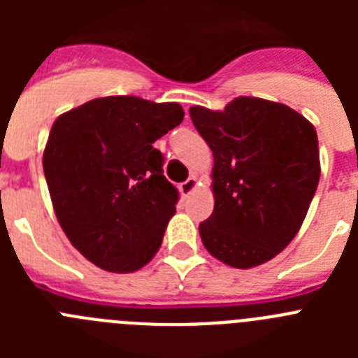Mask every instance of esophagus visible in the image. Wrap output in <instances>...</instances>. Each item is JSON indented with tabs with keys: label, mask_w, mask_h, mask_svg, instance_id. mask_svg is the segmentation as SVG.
Segmentation results:
<instances>
[{
	"label": "esophagus",
	"mask_w": 358,
	"mask_h": 358,
	"mask_svg": "<svg viewBox=\"0 0 358 358\" xmlns=\"http://www.w3.org/2000/svg\"><path fill=\"white\" fill-rule=\"evenodd\" d=\"M195 186H197V177H194V176L188 177L185 182H181V194L189 195L195 189Z\"/></svg>",
	"instance_id": "34e87169"
}]
</instances>
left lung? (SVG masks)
Wrapping results in <instances>:
<instances>
[{
	"label": "left lung",
	"mask_w": 358,
	"mask_h": 358,
	"mask_svg": "<svg viewBox=\"0 0 358 358\" xmlns=\"http://www.w3.org/2000/svg\"><path fill=\"white\" fill-rule=\"evenodd\" d=\"M213 152L215 208L199 231L217 260L262 265L292 242L321 176L314 125L283 103L238 96L224 110L189 107Z\"/></svg>",
	"instance_id": "obj_1"
}]
</instances>
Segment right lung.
Wrapping results in <instances>:
<instances>
[{
	"instance_id": "right-lung-1",
	"label": "right lung",
	"mask_w": 358,
	"mask_h": 358,
	"mask_svg": "<svg viewBox=\"0 0 358 358\" xmlns=\"http://www.w3.org/2000/svg\"><path fill=\"white\" fill-rule=\"evenodd\" d=\"M185 118L179 103L94 98L61 115L43 169L62 231L109 273H134L154 258L179 194L152 143Z\"/></svg>"
}]
</instances>
